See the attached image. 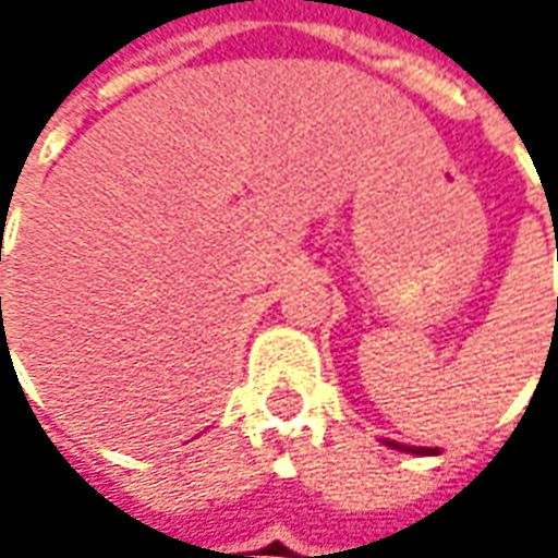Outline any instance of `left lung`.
I'll use <instances>...</instances> for the list:
<instances>
[{
  "mask_svg": "<svg viewBox=\"0 0 558 558\" xmlns=\"http://www.w3.org/2000/svg\"><path fill=\"white\" fill-rule=\"evenodd\" d=\"M391 450H403V453H418V457H435L438 447H407V444H397V440H385Z\"/></svg>",
  "mask_w": 558,
  "mask_h": 558,
  "instance_id": "1",
  "label": "left lung"
}]
</instances>
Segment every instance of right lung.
<instances>
[{
    "label": "right lung",
    "instance_id": "obj_1",
    "mask_svg": "<svg viewBox=\"0 0 558 558\" xmlns=\"http://www.w3.org/2000/svg\"><path fill=\"white\" fill-rule=\"evenodd\" d=\"M0 304H2V301H0Z\"/></svg>",
    "mask_w": 558,
    "mask_h": 558
}]
</instances>
